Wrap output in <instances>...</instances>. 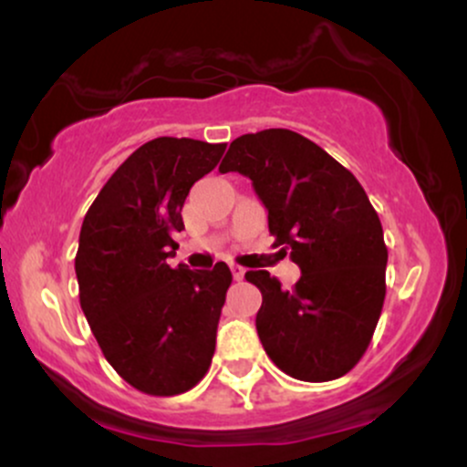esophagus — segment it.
<instances>
[{"instance_id": "esophagus-1", "label": "esophagus", "mask_w": 467, "mask_h": 467, "mask_svg": "<svg viewBox=\"0 0 467 467\" xmlns=\"http://www.w3.org/2000/svg\"><path fill=\"white\" fill-rule=\"evenodd\" d=\"M230 272H233L234 281H241V278L245 276V270L241 265H237V264H230Z\"/></svg>"}]
</instances>
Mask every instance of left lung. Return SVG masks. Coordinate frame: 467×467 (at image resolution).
<instances>
[{"mask_svg":"<svg viewBox=\"0 0 467 467\" xmlns=\"http://www.w3.org/2000/svg\"><path fill=\"white\" fill-rule=\"evenodd\" d=\"M219 171L252 180L275 248L301 267L292 289L265 270L245 272L264 296L256 331L265 353L303 382L342 378L367 351L387 296L389 250L360 182L289 130L239 136Z\"/></svg>","mask_w":467,"mask_h":467,"instance_id":"8db88e82","label":"left lung"}]
</instances>
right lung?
<instances>
[{
	"instance_id": "add662e5",
	"label": "right lung",
	"mask_w": 467,
	"mask_h": 467,
	"mask_svg": "<svg viewBox=\"0 0 467 467\" xmlns=\"http://www.w3.org/2000/svg\"><path fill=\"white\" fill-rule=\"evenodd\" d=\"M226 144L155 138L136 149L100 189L78 237V298L114 371L155 398L186 393L206 375L230 267H171L182 206L215 169Z\"/></svg>"
}]
</instances>
